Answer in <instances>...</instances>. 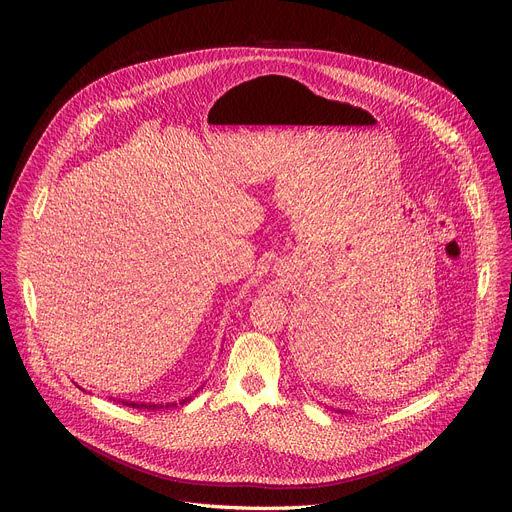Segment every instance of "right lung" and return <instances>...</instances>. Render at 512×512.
<instances>
[{"label": "right lung", "instance_id": "right-lung-1", "mask_svg": "<svg viewBox=\"0 0 512 512\" xmlns=\"http://www.w3.org/2000/svg\"><path fill=\"white\" fill-rule=\"evenodd\" d=\"M125 405H131V407H137V409H164V405H145V403H125ZM166 407H170V405H166Z\"/></svg>", "mask_w": 512, "mask_h": 512}]
</instances>
